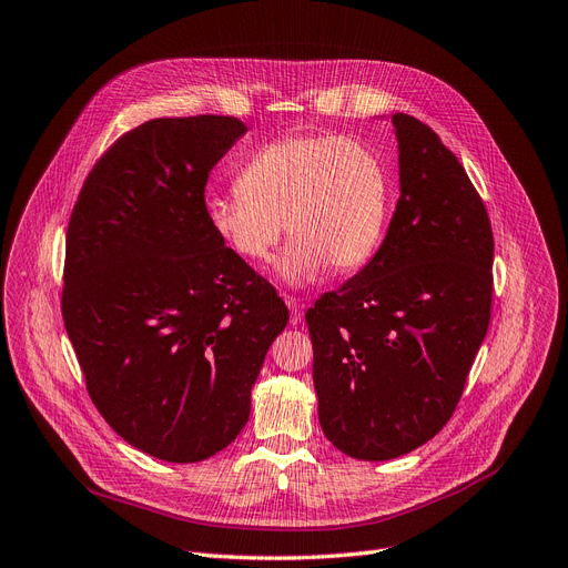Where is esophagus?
<instances>
[{
    "label": "esophagus",
    "mask_w": 568,
    "mask_h": 568,
    "mask_svg": "<svg viewBox=\"0 0 568 568\" xmlns=\"http://www.w3.org/2000/svg\"><path fill=\"white\" fill-rule=\"evenodd\" d=\"M283 300H285V304H287V308H290V323H292V325H300V323H302V313H304L302 300L292 297V294H285Z\"/></svg>",
    "instance_id": "esophagus-1"
}]
</instances>
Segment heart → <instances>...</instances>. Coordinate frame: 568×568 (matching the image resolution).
<instances>
[{"mask_svg": "<svg viewBox=\"0 0 568 568\" xmlns=\"http://www.w3.org/2000/svg\"><path fill=\"white\" fill-rule=\"evenodd\" d=\"M389 176L366 143L338 134H287L262 145L236 176L234 194L206 202L220 243L243 262H266L287 234L278 274L304 285L332 264L368 262L385 232Z\"/></svg>", "mask_w": 568, "mask_h": 568, "instance_id": "obj_1", "label": "heart"}]
</instances>
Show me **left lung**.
Instances as JSON below:
<instances>
[{
    "label": "left lung",
    "mask_w": 568,
    "mask_h": 568,
    "mask_svg": "<svg viewBox=\"0 0 568 568\" xmlns=\"http://www.w3.org/2000/svg\"><path fill=\"white\" fill-rule=\"evenodd\" d=\"M402 194L378 253L306 311L320 427L364 462L406 455L453 417L491 317L495 239L440 136L392 115Z\"/></svg>",
    "instance_id": "left-lung-1"
}]
</instances>
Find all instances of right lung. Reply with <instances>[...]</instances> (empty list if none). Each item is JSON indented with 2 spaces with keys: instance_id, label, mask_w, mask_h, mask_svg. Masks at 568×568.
I'll list each match as a JSON object with an SVG mask.
<instances>
[{
  "instance_id": "add662e5",
  "label": "right lung",
  "mask_w": 568,
  "mask_h": 568,
  "mask_svg": "<svg viewBox=\"0 0 568 568\" xmlns=\"http://www.w3.org/2000/svg\"><path fill=\"white\" fill-rule=\"evenodd\" d=\"M230 115L155 118L94 162L67 227L62 317L111 429L164 462L227 448L290 313L211 232V169L245 134Z\"/></svg>"
}]
</instances>
